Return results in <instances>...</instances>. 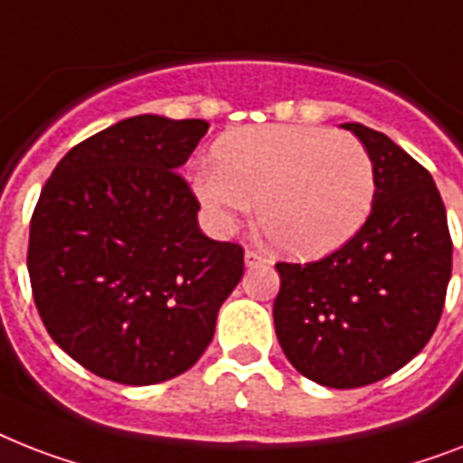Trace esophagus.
Listing matches in <instances>:
<instances>
[{
    "instance_id": "34e87169",
    "label": "esophagus",
    "mask_w": 463,
    "mask_h": 463,
    "mask_svg": "<svg viewBox=\"0 0 463 463\" xmlns=\"http://www.w3.org/2000/svg\"><path fill=\"white\" fill-rule=\"evenodd\" d=\"M266 261H269V259L266 257H261V254H259V251H254V250H247L244 251V264L250 266H259V264H266Z\"/></svg>"
}]
</instances>
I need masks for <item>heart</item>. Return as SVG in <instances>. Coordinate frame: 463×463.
Masks as SVG:
<instances>
[{
  "mask_svg": "<svg viewBox=\"0 0 463 463\" xmlns=\"http://www.w3.org/2000/svg\"><path fill=\"white\" fill-rule=\"evenodd\" d=\"M193 190L206 216L232 228L257 202V223L292 257H321L362 231L375 166L354 135L318 126H254L221 135Z\"/></svg>",
  "mask_w": 463,
  "mask_h": 463,
  "instance_id": "1",
  "label": "heart"
}]
</instances>
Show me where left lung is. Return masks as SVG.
<instances>
[{
	"mask_svg": "<svg viewBox=\"0 0 463 463\" xmlns=\"http://www.w3.org/2000/svg\"><path fill=\"white\" fill-rule=\"evenodd\" d=\"M345 130L375 166V202L354 238L309 264H276V335L309 381L349 390L400 371L433 337L452 276V238L433 175L388 135Z\"/></svg>",
	"mask_w": 463,
	"mask_h": 463,
	"instance_id": "obj_1",
	"label": "left lung"
}]
</instances>
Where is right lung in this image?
Segmentation results:
<instances>
[{"instance_id":"1","label":"right lung","mask_w":463,"mask_h":463,"mask_svg":"<svg viewBox=\"0 0 463 463\" xmlns=\"http://www.w3.org/2000/svg\"><path fill=\"white\" fill-rule=\"evenodd\" d=\"M202 118L142 114L75 145L30 219L28 273L52 340L107 381L154 385L204 354L244 250L199 231L183 175Z\"/></svg>"}]
</instances>
